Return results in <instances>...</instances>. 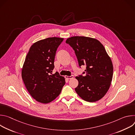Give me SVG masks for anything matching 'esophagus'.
I'll list each match as a JSON object with an SVG mask.
<instances>
[{"mask_svg": "<svg viewBox=\"0 0 135 135\" xmlns=\"http://www.w3.org/2000/svg\"><path fill=\"white\" fill-rule=\"evenodd\" d=\"M73 78H74V76L73 75L70 76H65V78L68 79V80H70V79H73Z\"/></svg>", "mask_w": 135, "mask_h": 135, "instance_id": "esophagus-1", "label": "esophagus"}]
</instances>
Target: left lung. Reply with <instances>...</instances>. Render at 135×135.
Segmentation results:
<instances>
[{
    "label": "left lung",
    "instance_id": "obj_1",
    "mask_svg": "<svg viewBox=\"0 0 135 135\" xmlns=\"http://www.w3.org/2000/svg\"><path fill=\"white\" fill-rule=\"evenodd\" d=\"M66 43L75 51L79 66H86L85 76L75 78L79 81L75 91L85 101L100 100L108 91L113 74V64L105 47L98 40L84 36L70 37Z\"/></svg>",
    "mask_w": 135,
    "mask_h": 135
}]
</instances>
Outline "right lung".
<instances>
[{"label":"right lung","mask_w":135,"mask_h":135,"mask_svg":"<svg viewBox=\"0 0 135 135\" xmlns=\"http://www.w3.org/2000/svg\"><path fill=\"white\" fill-rule=\"evenodd\" d=\"M64 41L49 37L33 43L26 56L22 78L31 97L38 102L47 104L61 92L65 79L56 72L52 74L56 50Z\"/></svg>","instance_id":"obj_1"}]
</instances>
